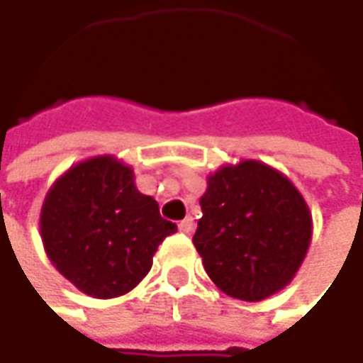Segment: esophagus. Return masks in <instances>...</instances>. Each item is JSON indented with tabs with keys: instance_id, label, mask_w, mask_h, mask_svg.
Returning <instances> with one entry per match:
<instances>
[{
	"instance_id": "obj_1",
	"label": "esophagus",
	"mask_w": 363,
	"mask_h": 363,
	"mask_svg": "<svg viewBox=\"0 0 363 363\" xmlns=\"http://www.w3.org/2000/svg\"><path fill=\"white\" fill-rule=\"evenodd\" d=\"M194 229H196V223L192 217H186L184 220H179V231H182V233L192 235V233H194Z\"/></svg>"
}]
</instances>
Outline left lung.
Masks as SVG:
<instances>
[{
  "instance_id": "left-lung-1",
  "label": "left lung",
  "mask_w": 363,
  "mask_h": 363,
  "mask_svg": "<svg viewBox=\"0 0 363 363\" xmlns=\"http://www.w3.org/2000/svg\"><path fill=\"white\" fill-rule=\"evenodd\" d=\"M194 246L223 294L262 301L291 283L312 240V215L298 188L260 161L208 175Z\"/></svg>"
}]
</instances>
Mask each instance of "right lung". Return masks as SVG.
Returning a JSON list of instances; mask_svg holds the SVG:
<instances>
[{
    "instance_id": "add662e5",
    "label": "right lung",
    "mask_w": 363,
    "mask_h": 363,
    "mask_svg": "<svg viewBox=\"0 0 363 363\" xmlns=\"http://www.w3.org/2000/svg\"><path fill=\"white\" fill-rule=\"evenodd\" d=\"M134 171L103 155L69 167L40 208V238L53 267L82 294L109 299L132 291L152 267L159 244L175 233Z\"/></svg>"
}]
</instances>
